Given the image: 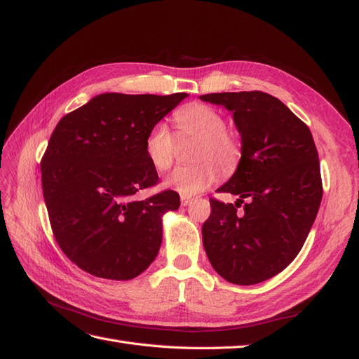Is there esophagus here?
<instances>
[{"label": "esophagus", "instance_id": "esophagus-1", "mask_svg": "<svg viewBox=\"0 0 359 359\" xmlns=\"http://www.w3.org/2000/svg\"><path fill=\"white\" fill-rule=\"evenodd\" d=\"M191 203V198H189V196H181V205L182 206H187V205H190Z\"/></svg>", "mask_w": 359, "mask_h": 359}]
</instances>
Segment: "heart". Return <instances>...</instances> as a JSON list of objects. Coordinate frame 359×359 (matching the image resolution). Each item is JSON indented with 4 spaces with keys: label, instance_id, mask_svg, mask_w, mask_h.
<instances>
[{
    "label": "heart",
    "instance_id": "1",
    "mask_svg": "<svg viewBox=\"0 0 359 359\" xmlns=\"http://www.w3.org/2000/svg\"><path fill=\"white\" fill-rule=\"evenodd\" d=\"M178 137L199 139L194 166H181L165 180V187L181 193L182 196H196L219 180L217 163L224 172H231L240 161V144L227 132L224 116L214 107L202 103L184 106L175 114ZM145 156L157 172L168 170L177 153V139L165 123L149 128L144 142Z\"/></svg>",
    "mask_w": 359,
    "mask_h": 359
}]
</instances>
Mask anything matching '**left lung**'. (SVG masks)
<instances>
[{"mask_svg":"<svg viewBox=\"0 0 359 359\" xmlns=\"http://www.w3.org/2000/svg\"><path fill=\"white\" fill-rule=\"evenodd\" d=\"M199 99L232 112L241 135L240 163L219 189L238 199L235 205L210 201L211 215L202 226L205 252L229 283L256 285L281 273L307 240L322 201L318 149L310 128L266 93Z\"/></svg>","mask_w":359,"mask_h":359,"instance_id":"1","label":"left lung"}]
</instances>
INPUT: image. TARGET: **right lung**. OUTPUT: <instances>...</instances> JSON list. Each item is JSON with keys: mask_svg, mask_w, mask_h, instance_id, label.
<instances>
[{"mask_svg": "<svg viewBox=\"0 0 359 359\" xmlns=\"http://www.w3.org/2000/svg\"><path fill=\"white\" fill-rule=\"evenodd\" d=\"M189 97L104 93L60 119L41 158V186L55 240L95 277L132 280L153 264L163 215L180 208V194L154 186L144 142L149 128Z\"/></svg>", "mask_w": 359, "mask_h": 359, "instance_id": "1", "label": "right lung"}]
</instances>
